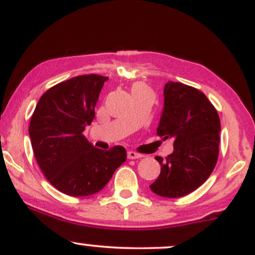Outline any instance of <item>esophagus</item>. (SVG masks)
Here are the masks:
<instances>
[{
	"mask_svg": "<svg viewBox=\"0 0 255 255\" xmlns=\"http://www.w3.org/2000/svg\"><path fill=\"white\" fill-rule=\"evenodd\" d=\"M127 157L129 158V159H137V158H141L142 154L137 153V152H134V151H128Z\"/></svg>",
	"mask_w": 255,
	"mask_h": 255,
	"instance_id": "obj_1",
	"label": "esophagus"
}]
</instances>
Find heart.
I'll use <instances>...</instances> for the list:
<instances>
[{
    "label": "heart",
    "instance_id": "heart-1",
    "mask_svg": "<svg viewBox=\"0 0 255 255\" xmlns=\"http://www.w3.org/2000/svg\"><path fill=\"white\" fill-rule=\"evenodd\" d=\"M131 95H153L152 90L144 83H135L131 86Z\"/></svg>",
    "mask_w": 255,
    "mask_h": 255
}]
</instances>
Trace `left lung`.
Wrapping results in <instances>:
<instances>
[{"mask_svg": "<svg viewBox=\"0 0 255 255\" xmlns=\"http://www.w3.org/2000/svg\"><path fill=\"white\" fill-rule=\"evenodd\" d=\"M221 121L201 91L181 83L164 86V107L157 135L174 140V152L160 163V174L150 188L164 198H180L199 188L215 169Z\"/></svg>", "mask_w": 255, "mask_h": 255, "instance_id": "1", "label": "left lung"}]
</instances>
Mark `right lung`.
Returning a JSON list of instances; mask_svg holds the SVG:
<instances>
[{
  "label": "right lung",
  "instance_id": "right-lung-1",
  "mask_svg": "<svg viewBox=\"0 0 255 255\" xmlns=\"http://www.w3.org/2000/svg\"><path fill=\"white\" fill-rule=\"evenodd\" d=\"M108 79L79 75L55 85L40 97L31 118L28 133L38 165L55 188L71 197L102 191L127 158L122 146L101 150L83 134L95 119Z\"/></svg>",
  "mask_w": 255,
  "mask_h": 255
}]
</instances>
